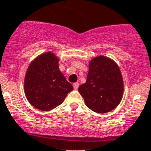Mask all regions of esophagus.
I'll return each mask as SVG.
<instances>
[{
    "label": "esophagus",
    "instance_id": "1",
    "mask_svg": "<svg viewBox=\"0 0 151 151\" xmlns=\"http://www.w3.org/2000/svg\"><path fill=\"white\" fill-rule=\"evenodd\" d=\"M73 88H74V89L77 90L78 87H79V83H74L73 84Z\"/></svg>",
    "mask_w": 151,
    "mask_h": 151
}]
</instances>
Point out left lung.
Masks as SVG:
<instances>
[{"mask_svg": "<svg viewBox=\"0 0 151 151\" xmlns=\"http://www.w3.org/2000/svg\"><path fill=\"white\" fill-rule=\"evenodd\" d=\"M85 104L96 113L116 108L124 93V81L118 65L111 58L99 56L89 63L87 81L78 88Z\"/></svg>", "mask_w": 151, "mask_h": 151, "instance_id": "left-lung-1", "label": "left lung"}]
</instances>
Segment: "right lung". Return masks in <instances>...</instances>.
I'll list each match as a JSON object with an SVG mask.
<instances>
[{
    "label": "right lung",
    "instance_id": "add662e5",
    "mask_svg": "<svg viewBox=\"0 0 151 151\" xmlns=\"http://www.w3.org/2000/svg\"><path fill=\"white\" fill-rule=\"evenodd\" d=\"M58 63L59 58L53 52H46L37 57L27 70L25 95L29 103L40 111H49L61 104L73 89Z\"/></svg>",
    "mask_w": 151,
    "mask_h": 151
}]
</instances>
